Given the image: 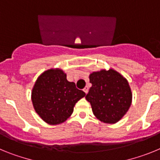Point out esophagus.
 I'll use <instances>...</instances> for the list:
<instances>
[{"mask_svg": "<svg viewBox=\"0 0 160 160\" xmlns=\"http://www.w3.org/2000/svg\"><path fill=\"white\" fill-rule=\"evenodd\" d=\"M83 91H84V92L86 93V94H87V93H88V91H89L88 87H85V88L83 89Z\"/></svg>", "mask_w": 160, "mask_h": 160, "instance_id": "obj_1", "label": "esophagus"}]
</instances>
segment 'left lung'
I'll use <instances>...</instances> for the list:
<instances>
[{"label":"left lung","mask_w":160,"mask_h":160,"mask_svg":"<svg viewBox=\"0 0 160 160\" xmlns=\"http://www.w3.org/2000/svg\"><path fill=\"white\" fill-rule=\"evenodd\" d=\"M92 84L86 99L98 119L115 123L123 117L131 104L132 94L128 80L115 70H101L90 75Z\"/></svg>","instance_id":"obj_1"}]
</instances>
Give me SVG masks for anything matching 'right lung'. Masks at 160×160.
Segmentation results:
<instances>
[{
    "label": "right lung",
    "mask_w": 160,
    "mask_h": 160,
    "mask_svg": "<svg viewBox=\"0 0 160 160\" xmlns=\"http://www.w3.org/2000/svg\"><path fill=\"white\" fill-rule=\"evenodd\" d=\"M86 95L75 83L66 79L61 70H49L42 73L32 90V102L36 112L52 125L65 122L72 114L73 107Z\"/></svg>",
    "instance_id": "obj_1"
}]
</instances>
